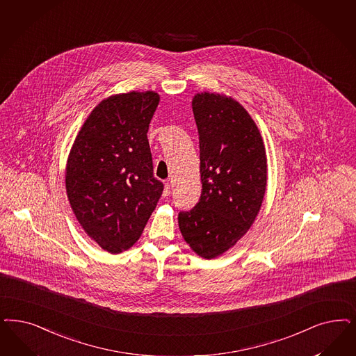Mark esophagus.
Masks as SVG:
<instances>
[{"mask_svg":"<svg viewBox=\"0 0 356 356\" xmlns=\"http://www.w3.org/2000/svg\"><path fill=\"white\" fill-rule=\"evenodd\" d=\"M171 195V185L170 183H165L164 184V191H163V196L168 197Z\"/></svg>","mask_w":356,"mask_h":356,"instance_id":"34e87169","label":"esophagus"}]
</instances>
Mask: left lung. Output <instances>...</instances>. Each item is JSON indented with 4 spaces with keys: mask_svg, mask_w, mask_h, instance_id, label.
Listing matches in <instances>:
<instances>
[{
    "mask_svg": "<svg viewBox=\"0 0 356 356\" xmlns=\"http://www.w3.org/2000/svg\"><path fill=\"white\" fill-rule=\"evenodd\" d=\"M200 136L202 192L179 214L185 242L204 259L221 257L258 217L267 189V155L257 123L233 97L202 92L192 99Z\"/></svg>",
    "mask_w": 356,
    "mask_h": 356,
    "instance_id": "left-lung-1",
    "label": "left lung"
}]
</instances>
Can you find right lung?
<instances>
[{
	"instance_id": "add662e5",
	"label": "right lung",
	"mask_w": 356,
	"mask_h": 356,
	"mask_svg": "<svg viewBox=\"0 0 356 356\" xmlns=\"http://www.w3.org/2000/svg\"><path fill=\"white\" fill-rule=\"evenodd\" d=\"M154 90L113 95L90 111L65 164V191L81 227L111 254L140 238L163 183L154 177L148 124Z\"/></svg>"
}]
</instances>
